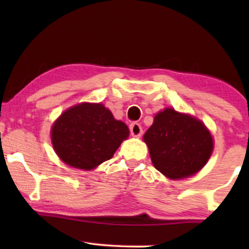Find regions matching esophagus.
<instances>
[{
	"label": "esophagus",
	"mask_w": 249,
	"mask_h": 249,
	"mask_svg": "<svg viewBox=\"0 0 249 249\" xmlns=\"http://www.w3.org/2000/svg\"><path fill=\"white\" fill-rule=\"evenodd\" d=\"M129 128H130V134L134 136V137H141L142 134V128L141 124H137V122H132Z\"/></svg>",
	"instance_id": "34e87169"
}]
</instances>
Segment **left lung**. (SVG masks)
I'll return each instance as SVG.
<instances>
[{
    "mask_svg": "<svg viewBox=\"0 0 249 249\" xmlns=\"http://www.w3.org/2000/svg\"><path fill=\"white\" fill-rule=\"evenodd\" d=\"M153 165L170 179H182L198 172L209 161L213 139L197 119L165 108L155 115L144 135Z\"/></svg>",
    "mask_w": 249,
    "mask_h": 249,
    "instance_id": "left-lung-1",
    "label": "left lung"
}]
</instances>
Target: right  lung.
<instances>
[{"mask_svg":"<svg viewBox=\"0 0 249 249\" xmlns=\"http://www.w3.org/2000/svg\"><path fill=\"white\" fill-rule=\"evenodd\" d=\"M54 151L68 165L91 170L110 160L129 136L103 104L81 103L69 108L52 127Z\"/></svg>","mask_w":249,"mask_h":249,"instance_id":"add662e5","label":"right lung"}]
</instances>
